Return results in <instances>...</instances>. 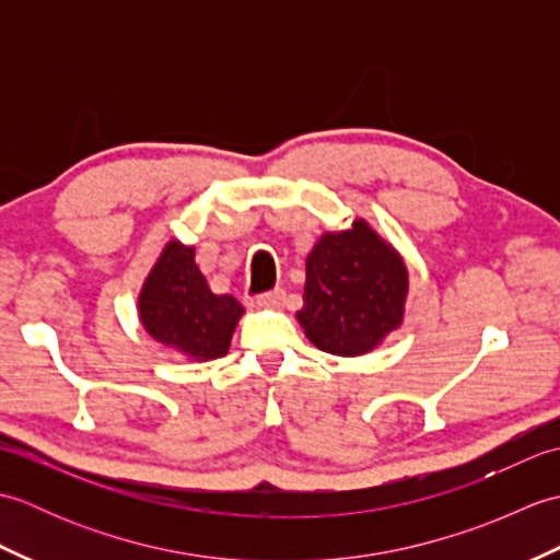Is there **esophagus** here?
Here are the masks:
<instances>
[{
    "mask_svg": "<svg viewBox=\"0 0 560 560\" xmlns=\"http://www.w3.org/2000/svg\"><path fill=\"white\" fill-rule=\"evenodd\" d=\"M281 303H283V291L281 289H273L269 293L257 295V305L259 307H281Z\"/></svg>",
    "mask_w": 560,
    "mask_h": 560,
    "instance_id": "esophagus-1",
    "label": "esophagus"
}]
</instances>
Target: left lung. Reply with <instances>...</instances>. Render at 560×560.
I'll return each mask as SVG.
<instances>
[{"instance_id": "left-lung-1", "label": "left lung", "mask_w": 560, "mask_h": 560, "mask_svg": "<svg viewBox=\"0 0 560 560\" xmlns=\"http://www.w3.org/2000/svg\"><path fill=\"white\" fill-rule=\"evenodd\" d=\"M409 273L397 249L365 221L325 233L305 259L299 323L317 349L335 355L373 351L401 325Z\"/></svg>"}]
</instances>
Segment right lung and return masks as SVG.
<instances>
[{
  "label": "right lung",
  "instance_id": "obj_1",
  "mask_svg": "<svg viewBox=\"0 0 560 560\" xmlns=\"http://www.w3.org/2000/svg\"><path fill=\"white\" fill-rule=\"evenodd\" d=\"M243 305L233 295L211 293L195 261V247L165 245L139 293V317L149 335L192 361L229 353Z\"/></svg>",
  "mask_w": 560,
  "mask_h": 560
}]
</instances>
